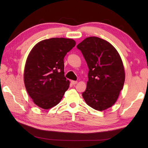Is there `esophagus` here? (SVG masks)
Segmentation results:
<instances>
[{
  "label": "esophagus",
  "mask_w": 148,
  "mask_h": 148,
  "mask_svg": "<svg viewBox=\"0 0 148 148\" xmlns=\"http://www.w3.org/2000/svg\"><path fill=\"white\" fill-rule=\"evenodd\" d=\"M71 83L72 84H76L77 83V81H71Z\"/></svg>",
  "instance_id": "34e87169"
}]
</instances>
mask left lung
Listing matches in <instances>:
<instances>
[{
    "label": "left lung",
    "instance_id": "obj_1",
    "mask_svg": "<svg viewBox=\"0 0 148 148\" xmlns=\"http://www.w3.org/2000/svg\"><path fill=\"white\" fill-rule=\"evenodd\" d=\"M88 66V81L82 95L86 103L97 111H104L117 101L125 79L120 55L111 43L88 37L77 46Z\"/></svg>",
    "mask_w": 148,
    "mask_h": 148
}]
</instances>
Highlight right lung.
<instances>
[{"label": "right lung", "instance_id": "obj_1", "mask_svg": "<svg viewBox=\"0 0 148 148\" xmlns=\"http://www.w3.org/2000/svg\"><path fill=\"white\" fill-rule=\"evenodd\" d=\"M76 45L72 39L51 38L37 43L25 65L23 80L34 103L48 109L60 102L70 82L64 76L65 56Z\"/></svg>", "mask_w": 148, "mask_h": 148}]
</instances>
